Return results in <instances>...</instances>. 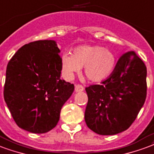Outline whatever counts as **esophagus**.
<instances>
[{
  "label": "esophagus",
  "mask_w": 154,
  "mask_h": 154,
  "mask_svg": "<svg viewBox=\"0 0 154 154\" xmlns=\"http://www.w3.org/2000/svg\"><path fill=\"white\" fill-rule=\"evenodd\" d=\"M84 88L82 85L80 84H76L75 87V91L76 92H82V91H84Z\"/></svg>",
  "instance_id": "34e87169"
}]
</instances>
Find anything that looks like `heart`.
<instances>
[{
    "label": "heart",
    "mask_w": 154,
    "mask_h": 154,
    "mask_svg": "<svg viewBox=\"0 0 154 154\" xmlns=\"http://www.w3.org/2000/svg\"><path fill=\"white\" fill-rule=\"evenodd\" d=\"M84 66L88 79L99 82L111 75L115 66V56L108 49L98 45H82L73 50L71 56L65 54L62 58V67L68 77Z\"/></svg>",
    "instance_id": "1"
}]
</instances>
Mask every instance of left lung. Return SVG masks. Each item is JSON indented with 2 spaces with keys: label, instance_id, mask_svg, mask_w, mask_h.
Returning a JSON list of instances; mask_svg holds the SVG:
<instances>
[{
  "label": "left lung",
  "instance_id": "1",
  "mask_svg": "<svg viewBox=\"0 0 154 154\" xmlns=\"http://www.w3.org/2000/svg\"><path fill=\"white\" fill-rule=\"evenodd\" d=\"M147 69L133 51L120 57L101 84L85 88L88 97L84 119L99 135L111 136L130 128L147 95Z\"/></svg>",
  "mask_w": 154,
  "mask_h": 154
}]
</instances>
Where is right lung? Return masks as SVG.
I'll return each instance as SVG.
<instances>
[{
    "instance_id": "1",
    "label": "right lung",
    "mask_w": 154,
    "mask_h": 154,
    "mask_svg": "<svg viewBox=\"0 0 154 154\" xmlns=\"http://www.w3.org/2000/svg\"><path fill=\"white\" fill-rule=\"evenodd\" d=\"M54 40L20 48L7 65L4 99L16 124L32 133L55 128L74 84L61 79L62 57Z\"/></svg>"
}]
</instances>
